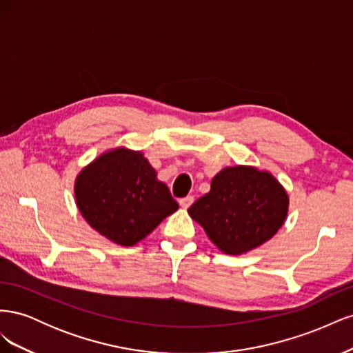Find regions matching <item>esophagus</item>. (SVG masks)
<instances>
[{"label": "esophagus", "mask_w": 353, "mask_h": 353, "mask_svg": "<svg viewBox=\"0 0 353 353\" xmlns=\"http://www.w3.org/2000/svg\"><path fill=\"white\" fill-rule=\"evenodd\" d=\"M193 201H194V197H193V196H187V197L179 200V206L187 209V208H190L191 205H193Z\"/></svg>", "instance_id": "1"}]
</instances>
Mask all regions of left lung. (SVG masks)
<instances>
[{"instance_id":"obj_1","label":"left lung","mask_w":353,"mask_h":353,"mask_svg":"<svg viewBox=\"0 0 353 353\" xmlns=\"http://www.w3.org/2000/svg\"><path fill=\"white\" fill-rule=\"evenodd\" d=\"M288 197L271 174L250 166L221 170L210 191L188 213L227 254H241L268 241L284 223Z\"/></svg>"}]
</instances>
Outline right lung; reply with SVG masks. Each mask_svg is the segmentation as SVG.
<instances>
[{"label":"right lung","mask_w":353,"mask_h":353,"mask_svg":"<svg viewBox=\"0 0 353 353\" xmlns=\"http://www.w3.org/2000/svg\"><path fill=\"white\" fill-rule=\"evenodd\" d=\"M90 225L116 244L132 245L178 209L169 188L140 152L116 148L85 168L74 184Z\"/></svg>","instance_id":"1"}]
</instances>
